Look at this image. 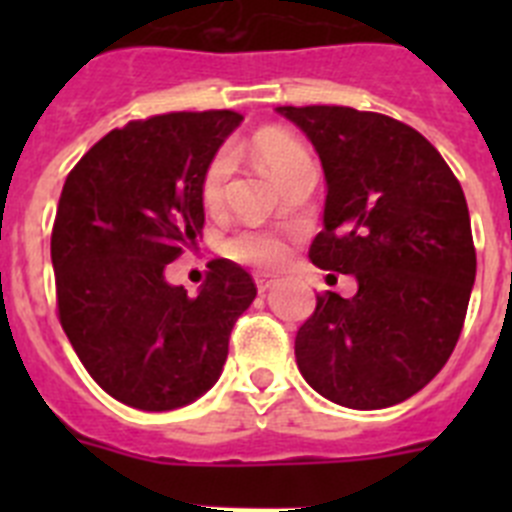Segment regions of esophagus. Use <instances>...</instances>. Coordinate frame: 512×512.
<instances>
[{
	"instance_id": "1",
	"label": "esophagus",
	"mask_w": 512,
	"mask_h": 512,
	"mask_svg": "<svg viewBox=\"0 0 512 512\" xmlns=\"http://www.w3.org/2000/svg\"><path fill=\"white\" fill-rule=\"evenodd\" d=\"M256 287H259V292H269L271 287H274V279H266V277H256Z\"/></svg>"
}]
</instances>
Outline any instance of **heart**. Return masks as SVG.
I'll list each match as a JSON object with an SVG mask.
<instances>
[{"mask_svg":"<svg viewBox=\"0 0 512 512\" xmlns=\"http://www.w3.org/2000/svg\"><path fill=\"white\" fill-rule=\"evenodd\" d=\"M253 156L259 158L261 164L277 176L279 182H287L289 176L295 174L302 164L312 161L307 148L300 140L292 138L282 130H261L251 143ZM230 176V156L228 153H217L207 164L205 174L200 179V200L205 207H217L223 202L225 184ZM223 251L228 259L238 264L256 266V269H277L287 256V241L279 233L259 228H241L228 235L223 241Z\"/></svg>","mask_w":512,"mask_h":512,"instance_id":"b5f03b06","label":"heart"}]
</instances>
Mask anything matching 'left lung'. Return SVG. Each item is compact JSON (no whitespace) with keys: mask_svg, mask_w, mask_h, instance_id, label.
Masks as SVG:
<instances>
[{"mask_svg":"<svg viewBox=\"0 0 512 512\" xmlns=\"http://www.w3.org/2000/svg\"><path fill=\"white\" fill-rule=\"evenodd\" d=\"M323 161L320 269L354 274L359 292L318 295L295 356L312 390L354 410L390 408L449 361L477 274L464 189L415 128L338 104L279 107Z\"/></svg>","mask_w":512,"mask_h":512,"instance_id":"8db88e82","label":"left lung"}]
</instances>
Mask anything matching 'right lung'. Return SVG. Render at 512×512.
Segmentation results:
<instances>
[{"instance_id":"1","label":"right lung","mask_w":512,"mask_h":512,"mask_svg":"<svg viewBox=\"0 0 512 512\" xmlns=\"http://www.w3.org/2000/svg\"><path fill=\"white\" fill-rule=\"evenodd\" d=\"M241 120L233 110L130 120L66 176L51 233L58 320L94 382L130 408L205 395L256 297L251 274L225 259L207 264L197 297L164 279L202 233L200 179Z\"/></svg>"}]
</instances>
